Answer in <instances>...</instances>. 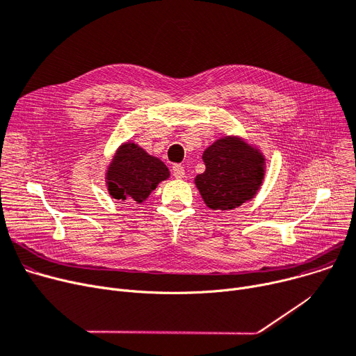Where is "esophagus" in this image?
I'll list each match as a JSON object with an SVG mask.
<instances>
[{
    "instance_id": "obj_1",
    "label": "esophagus",
    "mask_w": 356,
    "mask_h": 356,
    "mask_svg": "<svg viewBox=\"0 0 356 356\" xmlns=\"http://www.w3.org/2000/svg\"><path fill=\"white\" fill-rule=\"evenodd\" d=\"M184 167L181 165V164H175L173 165V176L176 177V179H181V177H184Z\"/></svg>"
}]
</instances>
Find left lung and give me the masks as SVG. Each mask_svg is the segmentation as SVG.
Returning a JSON list of instances; mask_svg holds the SVG:
<instances>
[{
  "label": "left lung",
  "mask_w": 356,
  "mask_h": 356,
  "mask_svg": "<svg viewBox=\"0 0 356 356\" xmlns=\"http://www.w3.org/2000/svg\"><path fill=\"white\" fill-rule=\"evenodd\" d=\"M207 170L195 184L212 211L235 209L255 197L266 176V157L261 149L238 136H223L204 149Z\"/></svg>",
  "instance_id": "8db88e82"
}]
</instances>
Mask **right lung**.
I'll use <instances>...</instances> for the list:
<instances>
[{"label": "right lung", "instance_id": "right-lung-1", "mask_svg": "<svg viewBox=\"0 0 356 356\" xmlns=\"http://www.w3.org/2000/svg\"><path fill=\"white\" fill-rule=\"evenodd\" d=\"M168 177L170 172L160 159L134 141H127L117 148L106 167L105 186L114 199L143 203Z\"/></svg>", "mask_w": 356, "mask_h": 356}]
</instances>
